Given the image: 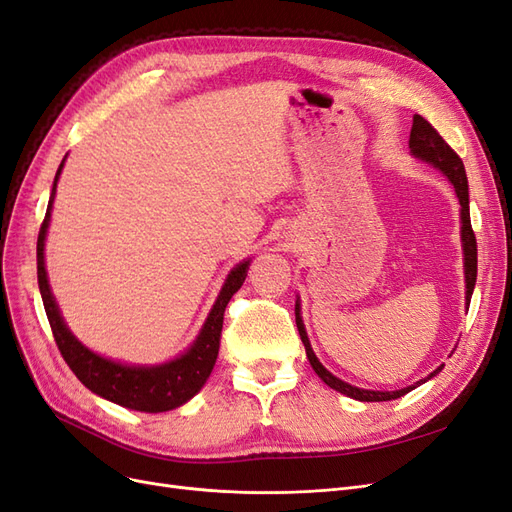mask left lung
I'll use <instances>...</instances> for the list:
<instances>
[{
  "instance_id": "left-lung-1",
  "label": "left lung",
  "mask_w": 512,
  "mask_h": 512,
  "mask_svg": "<svg viewBox=\"0 0 512 512\" xmlns=\"http://www.w3.org/2000/svg\"><path fill=\"white\" fill-rule=\"evenodd\" d=\"M410 151L414 153L416 158H421L429 164H433L436 168H440L442 173L451 179V183L455 185V192L459 198V205H461V241H463V256H466V301L472 299V292H474V284H476V262H478V252H476V235L472 230V222H470V196H468V177H466V168H463L461 158L455 153V149L448 145L444 138L438 134V130L431 126V123L421 117V115H414L412 119V130H410ZM301 309L299 303L294 307V314H297V329L301 335V342L305 346L307 352V359L312 363L316 374L322 378V382H327L331 389L344 393L352 399H359V401H391L397 399L401 395L410 393L414 386H408V389H401V391H365V389H356V386H350L348 382L335 378L331 371H327L322 367V363L316 359V354L309 346V339L303 327V320H301ZM442 367H438L436 371L429 378H433L438 374ZM427 378V380H429ZM425 382V380H421ZM416 382V384H421Z\"/></svg>"
}]
</instances>
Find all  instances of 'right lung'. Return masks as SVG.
<instances>
[{
    "label": "right lung",
    "instance_id": "add662e5",
    "mask_svg": "<svg viewBox=\"0 0 512 512\" xmlns=\"http://www.w3.org/2000/svg\"><path fill=\"white\" fill-rule=\"evenodd\" d=\"M64 160H61L57 168L51 200H49V207H46L44 222L38 232V247H36L38 286L42 294L44 312H46V318H49L51 331L55 337V344L61 356H64V361L68 363V367L74 371V376L79 378L91 393H96L108 401H115V404L130 410H141V412L173 410L185 404L190 397H194L207 382L211 369L215 365V359H218L226 305L232 299V294L243 286L250 260L241 262V265H237L230 271L203 331H200L194 346L185 354H181L179 359L164 365H156V367H132V365H121L115 361L102 359V356L87 350L79 339L68 331L64 318L59 316L57 303L49 288V280H46L44 237H46V228H49L51 205H53L59 173L61 168H64Z\"/></svg>",
    "mask_w": 512,
    "mask_h": 512
}]
</instances>
